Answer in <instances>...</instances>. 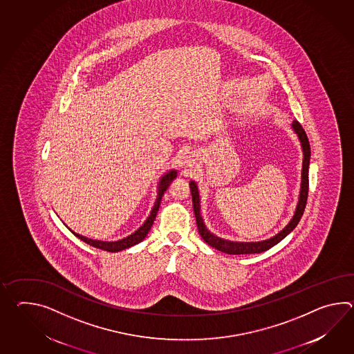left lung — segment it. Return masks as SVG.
<instances>
[{"label":"left lung","instance_id":"left-lung-1","mask_svg":"<svg viewBox=\"0 0 354 354\" xmlns=\"http://www.w3.org/2000/svg\"><path fill=\"white\" fill-rule=\"evenodd\" d=\"M291 128L295 131V133L297 134L299 142H301V147L304 152V160H302V173H301V189H299V202L296 205V211L292 217L291 221L287 223V226L283 228L282 231H279L277 235L263 240V241H255V243H241V241H231V240H225L222 237L212 234L207 226H205V221L201 216V196L198 192V185L194 180L190 181V192H192V198H193V208H194V214H196V225H198V231L199 235L202 236V239L205 240L207 244L212 246L214 249L220 250L226 254L231 255H239V254H259V252H267L268 249L273 248L274 245L278 244L279 241H282L286 236L288 235L293 228L297 226L305 207H306L307 194H308V165H310V143L307 140L306 133L304 131V128L301 127L297 120L292 122Z\"/></svg>","mask_w":354,"mask_h":354}]
</instances>
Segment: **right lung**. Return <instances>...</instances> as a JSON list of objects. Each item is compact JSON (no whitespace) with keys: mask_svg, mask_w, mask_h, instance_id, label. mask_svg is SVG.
Wrapping results in <instances>:
<instances>
[{"mask_svg":"<svg viewBox=\"0 0 354 354\" xmlns=\"http://www.w3.org/2000/svg\"><path fill=\"white\" fill-rule=\"evenodd\" d=\"M176 176H178V173H176V170H174L173 169V170H169L167 173L164 174V175L160 178V181H158V196H156L155 205H153L151 212H149V217L143 222V225H142L141 227L137 228L133 234L127 236L124 239H120V240H117V241H102V240H94V239H88L86 236L76 234L75 231H72L71 228H68V230L71 231L73 235L77 236L80 240H82L84 243L91 245V246H94V248H97V249H102V250H106V252H122V250H126L128 248H131V246H134V245L141 243L142 240L147 236L149 230H151V226L153 225V221L156 218V214H158L162 196H164L166 189L169 188V185L171 184V181H173Z\"/></svg>","mask_w":354,"mask_h":354,"instance_id":"1","label":"right lung"}]
</instances>
